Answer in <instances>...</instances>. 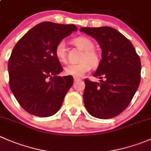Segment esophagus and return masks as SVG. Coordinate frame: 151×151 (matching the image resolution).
I'll list each match as a JSON object with an SVG mask.
<instances>
[{
    "instance_id": "esophagus-1",
    "label": "esophagus",
    "mask_w": 151,
    "mask_h": 151,
    "mask_svg": "<svg viewBox=\"0 0 151 151\" xmlns=\"http://www.w3.org/2000/svg\"><path fill=\"white\" fill-rule=\"evenodd\" d=\"M74 83H76V82H77V81H79V80H80V78H77V77H74Z\"/></svg>"
}]
</instances>
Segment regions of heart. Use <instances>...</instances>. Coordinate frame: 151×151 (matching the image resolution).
<instances>
[{
  "instance_id": "b5f03b06",
  "label": "heart",
  "mask_w": 151,
  "mask_h": 151,
  "mask_svg": "<svg viewBox=\"0 0 151 151\" xmlns=\"http://www.w3.org/2000/svg\"><path fill=\"white\" fill-rule=\"evenodd\" d=\"M73 42L77 47L84 50V54L82 56L81 63L68 65L65 67V73L67 75L74 77H81L91 70V66L96 67L99 64V55L93 50L94 44L92 40L86 36L77 37L74 39ZM55 54L59 61L66 63L67 57L66 43L64 41H60L58 43L55 50Z\"/></svg>"
}]
</instances>
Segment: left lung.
<instances>
[{
    "label": "left lung",
    "mask_w": 151,
    "mask_h": 151,
    "mask_svg": "<svg viewBox=\"0 0 151 151\" xmlns=\"http://www.w3.org/2000/svg\"><path fill=\"white\" fill-rule=\"evenodd\" d=\"M80 31L99 42L101 60L93 77L85 80L83 101L90 115L109 119L119 115L133 99L140 83L141 62L132 42L111 27L82 28Z\"/></svg>",
    "instance_id": "1"
}]
</instances>
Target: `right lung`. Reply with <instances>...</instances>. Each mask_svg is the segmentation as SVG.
<instances>
[{
    "label": "right lung",
    "instance_id": "1",
    "mask_svg": "<svg viewBox=\"0 0 151 151\" xmlns=\"http://www.w3.org/2000/svg\"><path fill=\"white\" fill-rule=\"evenodd\" d=\"M74 25L43 22L28 30L16 44L8 63L11 91L31 115H55L72 86V76L60 77L63 67L55 54L56 45L73 31Z\"/></svg>",
    "mask_w": 151,
    "mask_h": 151
}]
</instances>
